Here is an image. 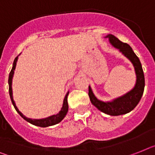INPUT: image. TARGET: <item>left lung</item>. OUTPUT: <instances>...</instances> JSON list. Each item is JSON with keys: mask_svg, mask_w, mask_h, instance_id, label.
Masks as SVG:
<instances>
[{"mask_svg": "<svg viewBox=\"0 0 155 155\" xmlns=\"http://www.w3.org/2000/svg\"><path fill=\"white\" fill-rule=\"evenodd\" d=\"M105 38H108L109 43L116 49H118L120 52L127 58L133 64L136 74V82L131 91L127 93L122 97L112 100V101L104 102L98 100L93 94L90 86H89V97L91 103L102 112L110 116H120L132 111L139 104L143 94L145 78L141 62L137 55L134 53L132 48L127 43L121 42L113 35H108Z\"/></svg>", "mask_w": 155, "mask_h": 155, "instance_id": "left-lung-1", "label": "left lung"}]
</instances>
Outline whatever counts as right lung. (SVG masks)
Listing matches in <instances>:
<instances>
[{"mask_svg": "<svg viewBox=\"0 0 155 155\" xmlns=\"http://www.w3.org/2000/svg\"><path fill=\"white\" fill-rule=\"evenodd\" d=\"M18 56L14 59L13 65H12V68L11 71L9 73V76H8V86H9V89H8V91H9V95L10 98H11L12 103L13 104L14 108L16 110V112L20 114V116L22 117L23 119H24L25 120L29 122L30 124L33 125H35V126L42 127H46L52 126V125H55L57 124H58L59 122L62 120L64 119V117L66 116V115L67 114V112H68V102H67V97H68L69 92L66 93V95L65 96V98H64L63 101V104H62V107L61 108V110L59 111L58 113L55 115H53V116H51L49 117H47V118L43 119H39V120H36V119H30L26 117L25 116L22 114V112H20L19 111V109L16 107V104L13 100V97H12V78H13L14 74V70L16 69V62H17Z\"/></svg>", "mask_w": 155, "mask_h": 155, "instance_id": "add662e5", "label": "right lung"}]
</instances>
